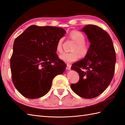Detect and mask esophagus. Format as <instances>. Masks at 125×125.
<instances>
[{"mask_svg": "<svg viewBox=\"0 0 125 125\" xmlns=\"http://www.w3.org/2000/svg\"><path fill=\"white\" fill-rule=\"evenodd\" d=\"M71 68V65L70 64H67V66H66V68H67V70H70Z\"/></svg>", "mask_w": 125, "mask_h": 125, "instance_id": "1", "label": "esophagus"}]
</instances>
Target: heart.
Wrapping results in <instances>:
<instances>
[{"instance_id": "obj_1", "label": "heart", "mask_w": 125, "mask_h": 125, "mask_svg": "<svg viewBox=\"0 0 125 125\" xmlns=\"http://www.w3.org/2000/svg\"><path fill=\"white\" fill-rule=\"evenodd\" d=\"M70 37L76 42L72 50L73 52H65L60 55V59L67 63L77 61L79 59L80 55L85 57L90 50V46L85 42L86 37L83 33L78 31H73L70 33ZM63 41V38H61L57 43L56 49L58 52L62 51Z\"/></svg>"}]
</instances>
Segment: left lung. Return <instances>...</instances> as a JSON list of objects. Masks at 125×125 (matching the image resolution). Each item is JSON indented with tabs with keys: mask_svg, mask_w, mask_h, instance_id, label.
<instances>
[{
	"mask_svg": "<svg viewBox=\"0 0 125 125\" xmlns=\"http://www.w3.org/2000/svg\"><path fill=\"white\" fill-rule=\"evenodd\" d=\"M91 42L88 54L83 60L74 63L71 69L76 71L79 80L71 84L77 95L86 99L99 96L108 87L115 72L116 55L112 40L105 30L94 25L81 30Z\"/></svg>",
	"mask_w": 125,
	"mask_h": 125,
	"instance_id": "obj_1",
	"label": "left lung"
}]
</instances>
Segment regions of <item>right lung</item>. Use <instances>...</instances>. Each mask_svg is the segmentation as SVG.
<instances>
[{
    "instance_id": "obj_1",
    "label": "right lung",
    "mask_w": 125,
    "mask_h": 125,
    "mask_svg": "<svg viewBox=\"0 0 125 125\" xmlns=\"http://www.w3.org/2000/svg\"><path fill=\"white\" fill-rule=\"evenodd\" d=\"M66 33L60 27L33 25L15 39L10 59L12 80L25 97L45 95L53 78L65 71L66 64L59 59L56 47Z\"/></svg>"
}]
</instances>
